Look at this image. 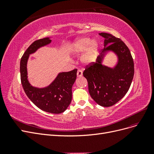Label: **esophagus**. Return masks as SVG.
<instances>
[{"instance_id": "esophagus-1", "label": "esophagus", "mask_w": 154, "mask_h": 154, "mask_svg": "<svg viewBox=\"0 0 154 154\" xmlns=\"http://www.w3.org/2000/svg\"><path fill=\"white\" fill-rule=\"evenodd\" d=\"M83 75V72L80 70H78L77 71V77H82Z\"/></svg>"}]
</instances>
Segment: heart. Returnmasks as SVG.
Segmentation results:
<instances>
[{"label": "heart", "mask_w": 154, "mask_h": 154, "mask_svg": "<svg viewBox=\"0 0 154 154\" xmlns=\"http://www.w3.org/2000/svg\"><path fill=\"white\" fill-rule=\"evenodd\" d=\"M70 51L73 55H80L81 62L85 66H91L96 62L99 53V44L89 37H80L72 44Z\"/></svg>", "instance_id": "heart-1"}]
</instances>
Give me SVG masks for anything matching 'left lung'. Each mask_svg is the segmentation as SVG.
<instances>
[{
  "label": "left lung",
  "mask_w": 154,
  "mask_h": 154,
  "mask_svg": "<svg viewBox=\"0 0 154 154\" xmlns=\"http://www.w3.org/2000/svg\"><path fill=\"white\" fill-rule=\"evenodd\" d=\"M99 35L105 38L104 49L96 62L87 67L83 75L88 82L92 98L99 105L107 107L116 104L127 94L134 78V66L130 51L122 40L106 32ZM109 52L117 59L111 67L104 65Z\"/></svg>",
  "instance_id": "left-lung-1"
}]
</instances>
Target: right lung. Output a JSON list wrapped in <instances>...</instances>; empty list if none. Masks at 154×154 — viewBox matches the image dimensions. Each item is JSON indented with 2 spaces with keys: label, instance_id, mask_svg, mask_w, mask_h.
Listing matches in <instances>:
<instances>
[{
  "label": "right lung",
  "instance_id": "obj_1",
  "mask_svg": "<svg viewBox=\"0 0 154 154\" xmlns=\"http://www.w3.org/2000/svg\"><path fill=\"white\" fill-rule=\"evenodd\" d=\"M51 43V37L35 41L27 49L20 60L21 82L26 95L37 107L47 112L60 114L66 110L72 100V87L76 79L77 69L59 72L48 86H32L28 80L27 65L29 55Z\"/></svg>",
  "mask_w": 154,
  "mask_h": 154
}]
</instances>
